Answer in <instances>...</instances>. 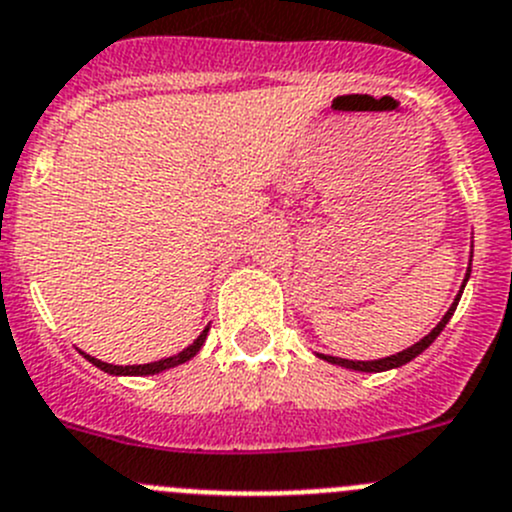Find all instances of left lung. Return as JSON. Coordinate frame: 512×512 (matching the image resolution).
<instances>
[{
	"label": "left lung",
	"mask_w": 512,
	"mask_h": 512,
	"mask_svg": "<svg viewBox=\"0 0 512 512\" xmlns=\"http://www.w3.org/2000/svg\"><path fill=\"white\" fill-rule=\"evenodd\" d=\"M468 277H470V267H468V272H465V280H463V285H460V292H458V295H455V302H453V305H450V310L445 312V315H443V320H440L438 325H435L433 330H430L428 335L423 337V340H420V342H415V345H410L408 350H403V352H395V355H390V357H380V360H345V357L320 355V352H317V357H322V360L332 362V365H340V367H347V370H357V372H385V370H393V367H403L405 362L415 360V357H418L420 352H425V350H428V347L433 345V342H435V337H438L440 332H443V327L448 325V322H450V317H453V312H455V307H458V302H460V295H463V290H465V282H468Z\"/></svg>",
	"instance_id": "obj_1"
}]
</instances>
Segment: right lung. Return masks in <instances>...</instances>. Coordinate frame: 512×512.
<instances>
[{"instance_id": "add662e5", "label": "right lung", "mask_w": 512, "mask_h": 512, "mask_svg": "<svg viewBox=\"0 0 512 512\" xmlns=\"http://www.w3.org/2000/svg\"><path fill=\"white\" fill-rule=\"evenodd\" d=\"M207 332H210V325L205 327V330L200 332V337H197L195 342H192L190 347H185L182 352H177V355L172 357H165V360H157V362H147V365H109V362H102L97 360V357L87 355V352H82L84 357H87L89 362H92L94 367H99V370L109 372V375H155V372H162V370H170V367H177L182 365V362L192 360V357L200 352V347L205 345L207 340Z\"/></svg>"}]
</instances>
